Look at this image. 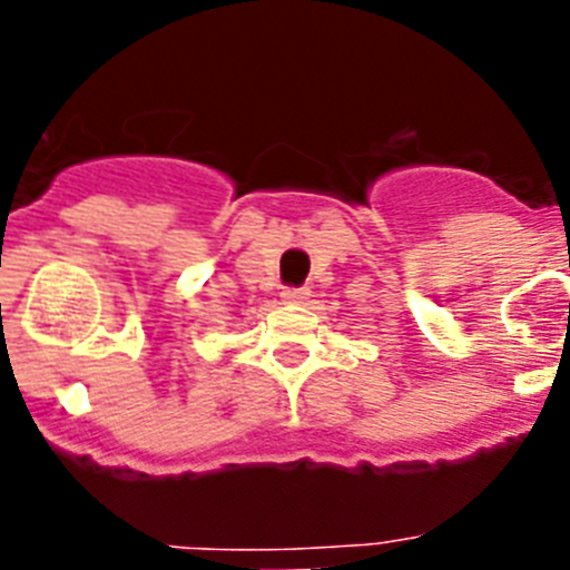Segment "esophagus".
Instances as JSON below:
<instances>
[{"label":"esophagus","mask_w":570,"mask_h":570,"mask_svg":"<svg viewBox=\"0 0 570 570\" xmlns=\"http://www.w3.org/2000/svg\"><path fill=\"white\" fill-rule=\"evenodd\" d=\"M281 297H284V303H292V306H297V303L306 301L308 289H306V286H286V289L281 292Z\"/></svg>","instance_id":"esophagus-1"}]
</instances>
